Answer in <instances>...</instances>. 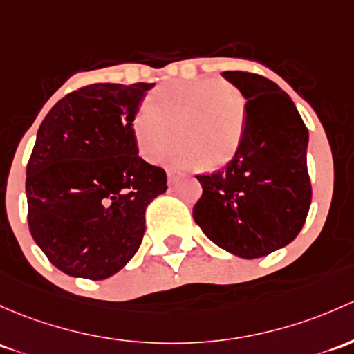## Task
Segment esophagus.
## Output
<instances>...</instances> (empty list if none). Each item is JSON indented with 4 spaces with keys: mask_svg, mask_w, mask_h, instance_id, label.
<instances>
[{
    "mask_svg": "<svg viewBox=\"0 0 354 354\" xmlns=\"http://www.w3.org/2000/svg\"><path fill=\"white\" fill-rule=\"evenodd\" d=\"M176 180H178V173H174V171H167V185L173 187V185L176 183Z\"/></svg>",
    "mask_w": 354,
    "mask_h": 354,
    "instance_id": "esophagus-1",
    "label": "esophagus"
}]
</instances>
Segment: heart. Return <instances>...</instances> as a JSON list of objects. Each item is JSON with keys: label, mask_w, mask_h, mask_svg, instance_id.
<instances>
[{"label": "heart", "mask_w": 354, "mask_h": 354, "mask_svg": "<svg viewBox=\"0 0 354 354\" xmlns=\"http://www.w3.org/2000/svg\"><path fill=\"white\" fill-rule=\"evenodd\" d=\"M248 103L230 81L203 77L156 88L132 117V136L140 156L159 161L176 142L169 159L176 166L215 171L236 158L243 142Z\"/></svg>", "instance_id": "b5f03b06"}]
</instances>
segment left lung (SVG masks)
I'll return each instance as SVG.
<instances>
[{
    "instance_id": "1",
    "label": "left lung",
    "mask_w": 354,
    "mask_h": 354,
    "mask_svg": "<svg viewBox=\"0 0 354 354\" xmlns=\"http://www.w3.org/2000/svg\"><path fill=\"white\" fill-rule=\"evenodd\" d=\"M222 76L243 91L248 122L236 158L196 176L203 193L193 218L218 248L254 259L292 243L305 224L312 200L308 130L273 81L244 71Z\"/></svg>"
}]
</instances>
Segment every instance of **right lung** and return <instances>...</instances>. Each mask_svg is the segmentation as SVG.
<instances>
[{"label":"right lung","mask_w":354,"mask_h":354,"mask_svg":"<svg viewBox=\"0 0 354 354\" xmlns=\"http://www.w3.org/2000/svg\"><path fill=\"white\" fill-rule=\"evenodd\" d=\"M154 83H96L59 100L27 165L33 241L69 277L105 280L132 259L166 171L139 156L132 117Z\"/></svg>","instance_id":"1"}]
</instances>
